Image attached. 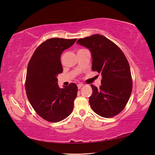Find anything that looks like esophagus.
Returning a JSON list of instances; mask_svg holds the SVG:
<instances>
[{
	"instance_id": "obj_1",
	"label": "esophagus",
	"mask_w": 155,
	"mask_h": 155,
	"mask_svg": "<svg viewBox=\"0 0 155 155\" xmlns=\"http://www.w3.org/2000/svg\"><path fill=\"white\" fill-rule=\"evenodd\" d=\"M83 84H82V83L78 84V89H80V88L83 87Z\"/></svg>"
}]
</instances>
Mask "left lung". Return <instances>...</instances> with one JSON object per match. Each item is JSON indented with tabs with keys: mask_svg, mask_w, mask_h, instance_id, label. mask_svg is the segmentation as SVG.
<instances>
[{
	"mask_svg": "<svg viewBox=\"0 0 155 155\" xmlns=\"http://www.w3.org/2000/svg\"><path fill=\"white\" fill-rule=\"evenodd\" d=\"M77 44L90 50L92 70L101 74L99 88L91 85L89 103L93 111L104 118H111L122 111L133 88L128 61L113 42L100 34L79 39Z\"/></svg>",
	"mask_w": 155,
	"mask_h": 155,
	"instance_id": "left-lung-1",
	"label": "left lung"
}]
</instances>
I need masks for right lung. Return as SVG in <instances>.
Masks as SVG:
<instances>
[{"label": "right lung", "instance_id": "obj_1", "mask_svg": "<svg viewBox=\"0 0 155 155\" xmlns=\"http://www.w3.org/2000/svg\"><path fill=\"white\" fill-rule=\"evenodd\" d=\"M76 39L52 38L45 41L34 51L27 68L26 92L37 114L50 122H58L71 114L78 93L76 84L60 88L58 74L63 72L61 55Z\"/></svg>", "mask_w": 155, "mask_h": 155}]
</instances>
